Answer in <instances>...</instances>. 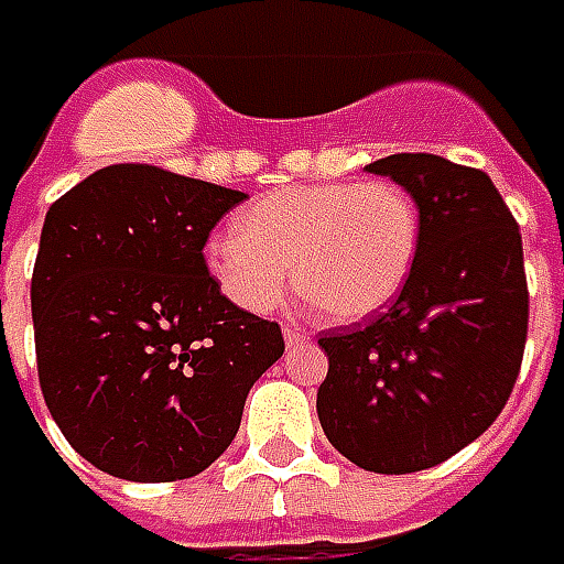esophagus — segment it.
I'll list each match as a JSON object with an SVG mask.
<instances>
[{"instance_id": "1", "label": "esophagus", "mask_w": 564, "mask_h": 564, "mask_svg": "<svg viewBox=\"0 0 564 564\" xmlns=\"http://www.w3.org/2000/svg\"><path fill=\"white\" fill-rule=\"evenodd\" d=\"M306 339H310V334H306L303 327H297V325L285 327V343H289V346H303Z\"/></svg>"}]
</instances>
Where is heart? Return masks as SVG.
Instances as JSON below:
<instances>
[{"instance_id": "b5f03b06", "label": "heart", "mask_w": 564, "mask_h": 564, "mask_svg": "<svg viewBox=\"0 0 564 564\" xmlns=\"http://www.w3.org/2000/svg\"><path fill=\"white\" fill-rule=\"evenodd\" d=\"M422 242L413 194L389 178L279 187L206 242V270L249 313H273L297 282L339 322L382 313L406 289Z\"/></svg>"}]
</instances>
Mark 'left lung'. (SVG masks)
<instances>
[{
  "label": "left lung",
  "instance_id": "left-lung-1",
  "mask_svg": "<svg viewBox=\"0 0 564 564\" xmlns=\"http://www.w3.org/2000/svg\"><path fill=\"white\" fill-rule=\"evenodd\" d=\"M367 173L413 194L419 258L398 301L318 337L327 377L315 406L349 462L413 474L477 441L513 391L529 334L522 234L482 170L391 154Z\"/></svg>",
  "mask_w": 564,
  "mask_h": 564
}]
</instances>
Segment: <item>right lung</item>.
Here are the masks:
<instances>
[{"mask_svg": "<svg viewBox=\"0 0 564 564\" xmlns=\"http://www.w3.org/2000/svg\"><path fill=\"white\" fill-rule=\"evenodd\" d=\"M242 199L115 163L47 209L30 291L39 386L72 449L111 477H197L285 352L282 327L227 301L206 270L212 227Z\"/></svg>", "mask_w": 564, "mask_h": 564, "instance_id": "add662e5", "label": "right lung"}]
</instances>
